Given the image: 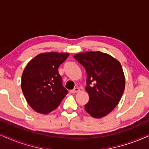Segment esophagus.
Segmentation results:
<instances>
[{"label": "esophagus", "mask_w": 149, "mask_h": 149, "mask_svg": "<svg viewBox=\"0 0 149 149\" xmlns=\"http://www.w3.org/2000/svg\"><path fill=\"white\" fill-rule=\"evenodd\" d=\"M79 91H80V88H79L78 87H76V88H74L72 90H71L70 92L71 93H78V92H79Z\"/></svg>", "instance_id": "34e87169"}]
</instances>
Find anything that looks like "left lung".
I'll return each instance as SVG.
<instances>
[{
    "instance_id": "1",
    "label": "left lung",
    "mask_w": 149,
    "mask_h": 149,
    "mask_svg": "<svg viewBox=\"0 0 149 149\" xmlns=\"http://www.w3.org/2000/svg\"><path fill=\"white\" fill-rule=\"evenodd\" d=\"M73 58L86 72L85 89L89 100L84 109L93 118L106 116L116 108L125 91V78L121 64L100 52L80 53Z\"/></svg>"
}]
</instances>
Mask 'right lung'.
Segmentation results:
<instances>
[{
  "label": "right lung",
  "mask_w": 149,
  "mask_h": 149,
  "mask_svg": "<svg viewBox=\"0 0 149 149\" xmlns=\"http://www.w3.org/2000/svg\"><path fill=\"white\" fill-rule=\"evenodd\" d=\"M69 56L68 53H42L29 61L24 69L22 93L36 112L47 114L52 111L68 93L58 69Z\"/></svg>",
  "instance_id": "right-lung-1"
}]
</instances>
